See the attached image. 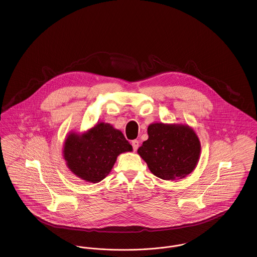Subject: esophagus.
<instances>
[{
  "instance_id": "34e87169",
  "label": "esophagus",
  "mask_w": 257,
  "mask_h": 257,
  "mask_svg": "<svg viewBox=\"0 0 257 257\" xmlns=\"http://www.w3.org/2000/svg\"><path fill=\"white\" fill-rule=\"evenodd\" d=\"M132 147H133V149H134V151H136V150L138 149V147H139V141H137V140H134V141H132Z\"/></svg>"
}]
</instances>
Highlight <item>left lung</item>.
<instances>
[{
	"instance_id": "left-lung-1",
	"label": "left lung",
	"mask_w": 257,
	"mask_h": 257,
	"mask_svg": "<svg viewBox=\"0 0 257 257\" xmlns=\"http://www.w3.org/2000/svg\"><path fill=\"white\" fill-rule=\"evenodd\" d=\"M148 139L138 149L150 171L164 180L183 178L195 170L200 154V143L189 126L153 123L147 129Z\"/></svg>"
}]
</instances>
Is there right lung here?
Here are the masks:
<instances>
[{
    "label": "right lung",
    "mask_w": 257,
    "mask_h": 257,
    "mask_svg": "<svg viewBox=\"0 0 257 257\" xmlns=\"http://www.w3.org/2000/svg\"><path fill=\"white\" fill-rule=\"evenodd\" d=\"M132 151L124 135L108 123H98L85 134L72 133L64 143L63 157L78 177L97 183L111 171L117 156Z\"/></svg>",
    "instance_id": "right-lung-1"
}]
</instances>
